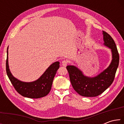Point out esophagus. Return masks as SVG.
<instances>
[{"instance_id":"1","label":"esophagus","mask_w":124,"mask_h":124,"mask_svg":"<svg viewBox=\"0 0 124 124\" xmlns=\"http://www.w3.org/2000/svg\"><path fill=\"white\" fill-rule=\"evenodd\" d=\"M67 64H68V61H67V60H63L62 62V65L63 66L66 67V66H67Z\"/></svg>"}]
</instances>
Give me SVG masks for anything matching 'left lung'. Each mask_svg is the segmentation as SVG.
I'll list each match as a JSON object with an SVG mask.
<instances>
[{
    "label": "left lung",
    "mask_w": 124,
    "mask_h": 124,
    "mask_svg": "<svg viewBox=\"0 0 124 124\" xmlns=\"http://www.w3.org/2000/svg\"><path fill=\"white\" fill-rule=\"evenodd\" d=\"M104 45L111 49L112 60L108 67L97 76L89 77L83 74L74 66H67V70L73 89L84 97H96L103 93L114 81L119 62V55L114 40L107 33L103 31Z\"/></svg>",
    "instance_id": "obj_1"
}]
</instances>
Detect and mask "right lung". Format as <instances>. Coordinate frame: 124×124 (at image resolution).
I'll use <instances>...</instances> for the list:
<instances>
[{
    "label": "right lung",
    "mask_w": 124,
    "mask_h": 124,
    "mask_svg": "<svg viewBox=\"0 0 124 124\" xmlns=\"http://www.w3.org/2000/svg\"><path fill=\"white\" fill-rule=\"evenodd\" d=\"M60 62H55L51 64L37 80L32 82H23L15 78L10 72L8 63V47L6 70L8 77L15 90L21 95L30 98H39L46 96L51 89L52 82L58 69Z\"/></svg>",
    "instance_id": "add662e5"
}]
</instances>
